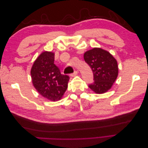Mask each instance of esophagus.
<instances>
[{
  "mask_svg": "<svg viewBox=\"0 0 148 148\" xmlns=\"http://www.w3.org/2000/svg\"><path fill=\"white\" fill-rule=\"evenodd\" d=\"M77 74H78V71H75L73 73H71L70 75V76H71V77H75V76H76Z\"/></svg>",
  "mask_w": 148,
  "mask_h": 148,
  "instance_id": "esophagus-1",
  "label": "esophagus"
}]
</instances>
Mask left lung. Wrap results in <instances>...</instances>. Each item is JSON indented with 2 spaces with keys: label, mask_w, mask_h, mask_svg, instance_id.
Listing matches in <instances>:
<instances>
[{
  "label": "left lung",
  "mask_w": 148,
  "mask_h": 148,
  "mask_svg": "<svg viewBox=\"0 0 148 148\" xmlns=\"http://www.w3.org/2000/svg\"><path fill=\"white\" fill-rule=\"evenodd\" d=\"M84 59L93 73L94 82L89 84V88L97 94L107 92L118 76L117 60L109 52L100 48L86 51Z\"/></svg>",
  "instance_id": "1"
}]
</instances>
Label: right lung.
Here are the masks:
<instances>
[{
    "label": "right lung",
    "mask_w": 148,
    "mask_h": 148,
    "mask_svg": "<svg viewBox=\"0 0 148 148\" xmlns=\"http://www.w3.org/2000/svg\"><path fill=\"white\" fill-rule=\"evenodd\" d=\"M55 54L44 52L36 60L31 70L34 88L43 97L52 101L60 100L68 87L69 77L62 75L54 64Z\"/></svg>",
    "instance_id": "obj_1"
}]
</instances>
